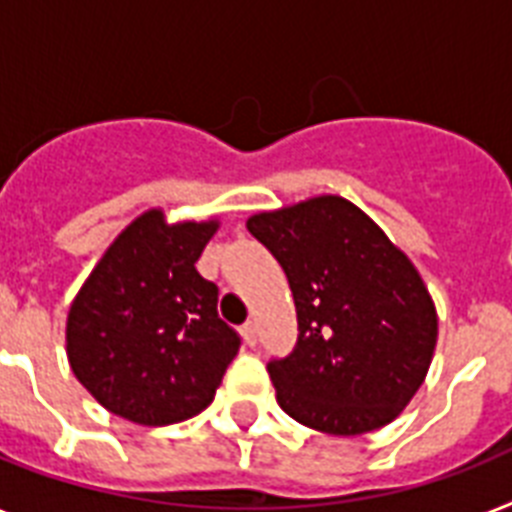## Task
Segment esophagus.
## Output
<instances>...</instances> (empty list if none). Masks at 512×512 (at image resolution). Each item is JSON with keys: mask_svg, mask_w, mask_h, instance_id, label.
Returning a JSON list of instances; mask_svg holds the SVG:
<instances>
[{"mask_svg": "<svg viewBox=\"0 0 512 512\" xmlns=\"http://www.w3.org/2000/svg\"><path fill=\"white\" fill-rule=\"evenodd\" d=\"M242 336H244V342H247L249 347H255V344H257V323L255 321L244 323Z\"/></svg>", "mask_w": 512, "mask_h": 512, "instance_id": "1", "label": "esophagus"}]
</instances>
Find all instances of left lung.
I'll use <instances>...</instances> for the list:
<instances>
[{"label": "left lung", "mask_w": 512, "mask_h": 512, "mask_svg": "<svg viewBox=\"0 0 512 512\" xmlns=\"http://www.w3.org/2000/svg\"><path fill=\"white\" fill-rule=\"evenodd\" d=\"M247 228L297 307V347L268 363L281 410L331 436L392 423L426 381L439 334L413 260L339 194L249 215Z\"/></svg>", "instance_id": "left-lung-1"}]
</instances>
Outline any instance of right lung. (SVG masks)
Returning a JSON list of instances; mask_svg holds the SVG:
<instances>
[{
    "label": "right lung",
    "mask_w": 512,
    "mask_h": 512,
    "mask_svg": "<svg viewBox=\"0 0 512 512\" xmlns=\"http://www.w3.org/2000/svg\"><path fill=\"white\" fill-rule=\"evenodd\" d=\"M218 218L136 215L70 302L65 352L86 392L139 426H168L215 400L239 336L218 318V286L194 263Z\"/></svg>",
    "instance_id": "obj_1"
}]
</instances>
